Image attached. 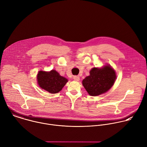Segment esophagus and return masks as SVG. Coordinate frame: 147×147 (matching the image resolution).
Instances as JSON below:
<instances>
[{
  "label": "esophagus",
  "instance_id": "1",
  "mask_svg": "<svg viewBox=\"0 0 147 147\" xmlns=\"http://www.w3.org/2000/svg\"><path fill=\"white\" fill-rule=\"evenodd\" d=\"M73 79L75 80V81H80V77L78 76H74L73 77Z\"/></svg>",
  "mask_w": 147,
  "mask_h": 147
}]
</instances>
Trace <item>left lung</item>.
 <instances>
[{
  "label": "left lung",
  "mask_w": 147,
  "mask_h": 147,
  "mask_svg": "<svg viewBox=\"0 0 147 147\" xmlns=\"http://www.w3.org/2000/svg\"><path fill=\"white\" fill-rule=\"evenodd\" d=\"M116 78V72L110 65L93 67L90 75L83 80L82 85L89 95L97 96L107 92L114 85Z\"/></svg>",
  "instance_id": "8db88e82"
}]
</instances>
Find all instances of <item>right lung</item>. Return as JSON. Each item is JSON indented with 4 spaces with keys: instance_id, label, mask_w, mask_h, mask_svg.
I'll return each mask as SVG.
<instances>
[{
    "instance_id": "obj_1",
    "label": "right lung",
    "mask_w": 147,
    "mask_h": 147,
    "mask_svg": "<svg viewBox=\"0 0 147 147\" xmlns=\"http://www.w3.org/2000/svg\"><path fill=\"white\" fill-rule=\"evenodd\" d=\"M36 79L39 87L51 94L60 92L68 81L67 78L61 76L55 70L50 71L40 70L37 74Z\"/></svg>"
}]
</instances>
